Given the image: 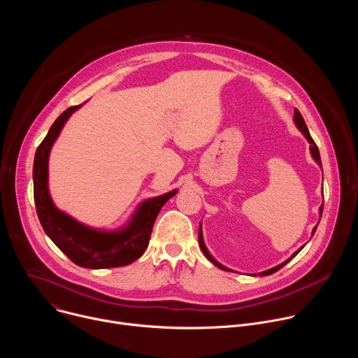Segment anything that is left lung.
Here are the masks:
<instances>
[{"instance_id":"1","label":"left lung","mask_w":358,"mask_h":358,"mask_svg":"<svg viewBox=\"0 0 358 358\" xmlns=\"http://www.w3.org/2000/svg\"><path fill=\"white\" fill-rule=\"evenodd\" d=\"M293 122H294V124H296V127L301 131V134L306 137V140H308L309 143H310V155H312V157H313V160L317 163V166H320V169H322V160H320V152H319V148H317V145H316V143H315V140L312 138V136H310V133H309V130H308V126H306V123H304V120H303V117H301V115H300V112L297 110V109H294V116H293ZM322 214H323V203L320 206V208H319V215H320V218H322ZM320 221V220H319ZM319 225V224H317ZM317 225L313 228V231H312V236L315 235V232H316V229H317ZM198 243H199V246H201V249H202V252H203V255H206V257L215 265V266H218L220 269H224V271H231V269H228V268H225L224 265H221L213 255L210 253V250L207 249V246H206V243H203V236H202V228H201V224H199V231H198ZM304 246V245H303ZM303 246L300 248V249H297L292 257L287 259V261H285L283 264H280V265H278V266H275V268H272V269H268V271H265V272H261V273H258L259 276H268V275H272V273H275V272H278L280 268H283L287 262H290L296 255L303 249ZM252 276H257V275H252Z\"/></svg>"}]
</instances>
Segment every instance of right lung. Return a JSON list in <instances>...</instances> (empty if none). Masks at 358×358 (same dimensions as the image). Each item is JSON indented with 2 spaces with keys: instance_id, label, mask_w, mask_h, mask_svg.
<instances>
[{
  "instance_id": "obj_1",
  "label": "right lung",
  "mask_w": 358,
  "mask_h": 358,
  "mask_svg": "<svg viewBox=\"0 0 358 358\" xmlns=\"http://www.w3.org/2000/svg\"><path fill=\"white\" fill-rule=\"evenodd\" d=\"M83 105L66 109L50 126L46 137L36 148L32 170L36 214L45 234L78 266L87 269L126 266L144 253L160 210L177 194V189L144 199L130 220L113 231L87 227L57 208L48 187L49 152L68 119Z\"/></svg>"
}]
</instances>
